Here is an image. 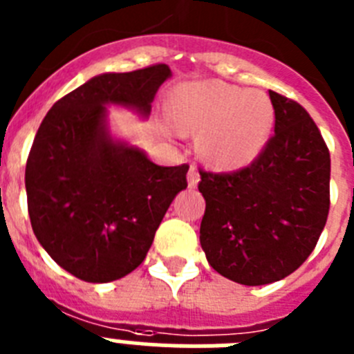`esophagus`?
<instances>
[{"mask_svg":"<svg viewBox=\"0 0 354 354\" xmlns=\"http://www.w3.org/2000/svg\"><path fill=\"white\" fill-rule=\"evenodd\" d=\"M200 183V174L196 167H189V171H187V186L196 187Z\"/></svg>","mask_w":354,"mask_h":354,"instance_id":"34e87169","label":"esophagus"}]
</instances>
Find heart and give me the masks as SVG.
<instances>
[{"mask_svg": "<svg viewBox=\"0 0 354 354\" xmlns=\"http://www.w3.org/2000/svg\"><path fill=\"white\" fill-rule=\"evenodd\" d=\"M168 117L179 133H204L202 152L223 168L243 167L257 158L274 124L273 106L264 93L221 81L179 86L168 101Z\"/></svg>", "mask_w": 354, "mask_h": 354, "instance_id": "obj_1", "label": "heart"}]
</instances>
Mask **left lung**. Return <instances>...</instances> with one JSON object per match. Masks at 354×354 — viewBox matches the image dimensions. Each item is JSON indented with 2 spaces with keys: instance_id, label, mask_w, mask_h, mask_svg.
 <instances>
[{
  "instance_id": "left-lung-1",
  "label": "left lung",
  "mask_w": 354,
  "mask_h": 354,
  "mask_svg": "<svg viewBox=\"0 0 354 354\" xmlns=\"http://www.w3.org/2000/svg\"><path fill=\"white\" fill-rule=\"evenodd\" d=\"M274 134L250 167L200 170V245L209 264L243 286L278 282L317 245L330 211V150L306 109L270 90Z\"/></svg>"
}]
</instances>
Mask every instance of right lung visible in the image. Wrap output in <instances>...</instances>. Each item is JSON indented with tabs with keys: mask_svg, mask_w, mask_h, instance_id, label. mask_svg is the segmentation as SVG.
Masks as SVG:
<instances>
[{
	"mask_svg": "<svg viewBox=\"0 0 354 354\" xmlns=\"http://www.w3.org/2000/svg\"><path fill=\"white\" fill-rule=\"evenodd\" d=\"M171 76L158 64L106 72L56 101L26 161L31 228L53 261L80 280L113 282L145 259L162 216L187 187V165L158 167L111 138L106 106L147 117Z\"/></svg>",
	"mask_w": 354,
	"mask_h": 354,
	"instance_id": "right-lung-1",
	"label": "right lung"
}]
</instances>
